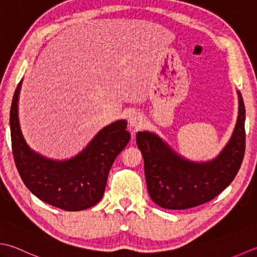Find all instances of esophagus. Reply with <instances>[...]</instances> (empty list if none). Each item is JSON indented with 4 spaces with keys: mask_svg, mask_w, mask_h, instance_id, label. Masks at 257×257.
Instances as JSON below:
<instances>
[{
    "mask_svg": "<svg viewBox=\"0 0 257 257\" xmlns=\"http://www.w3.org/2000/svg\"><path fill=\"white\" fill-rule=\"evenodd\" d=\"M130 124L134 125L136 129L140 128L143 125V117L138 113H134L132 117H130Z\"/></svg>",
    "mask_w": 257,
    "mask_h": 257,
    "instance_id": "obj_1",
    "label": "esophagus"
}]
</instances>
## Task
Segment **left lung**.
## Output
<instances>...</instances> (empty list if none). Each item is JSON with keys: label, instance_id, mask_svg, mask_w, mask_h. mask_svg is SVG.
<instances>
[{"label": "left lung", "instance_id": "obj_1", "mask_svg": "<svg viewBox=\"0 0 257 257\" xmlns=\"http://www.w3.org/2000/svg\"><path fill=\"white\" fill-rule=\"evenodd\" d=\"M238 118L229 143L209 163H192L173 152L162 139L138 133L150 197L167 209H187L215 198L233 182L245 154V105L238 92Z\"/></svg>", "mask_w": 257, "mask_h": 257}]
</instances>
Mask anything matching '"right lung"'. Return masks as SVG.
<instances>
[{"instance_id":"right-lung-1","label":"right lung","mask_w":257,"mask_h":257,"mask_svg":"<svg viewBox=\"0 0 257 257\" xmlns=\"http://www.w3.org/2000/svg\"><path fill=\"white\" fill-rule=\"evenodd\" d=\"M20 81L13 95L10 127L15 166L24 185L43 202L68 212L92 207L102 198L110 168L130 140L127 122L119 120L103 128L81 154L54 162L29 148L20 129Z\"/></svg>"}]
</instances>
